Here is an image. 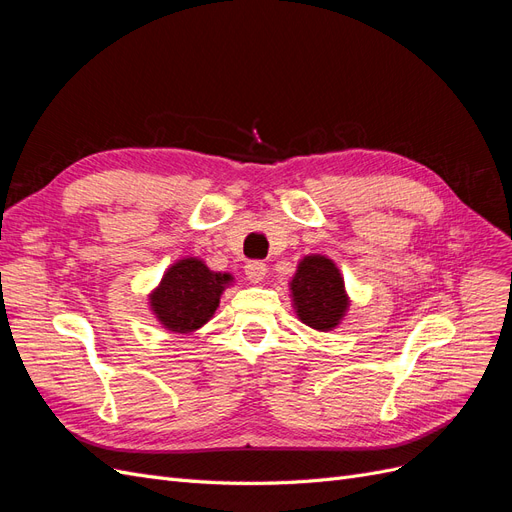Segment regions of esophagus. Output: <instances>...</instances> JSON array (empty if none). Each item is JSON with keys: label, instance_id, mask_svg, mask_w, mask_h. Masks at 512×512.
I'll return each instance as SVG.
<instances>
[{"label": "esophagus", "instance_id": "1", "mask_svg": "<svg viewBox=\"0 0 512 512\" xmlns=\"http://www.w3.org/2000/svg\"><path fill=\"white\" fill-rule=\"evenodd\" d=\"M245 275H247V280H250L252 284H258V282L265 280L267 265H265V262H260V260L247 262V265H245Z\"/></svg>", "mask_w": 512, "mask_h": 512}]
</instances>
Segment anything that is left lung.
<instances>
[{
	"mask_svg": "<svg viewBox=\"0 0 512 512\" xmlns=\"http://www.w3.org/2000/svg\"><path fill=\"white\" fill-rule=\"evenodd\" d=\"M297 316L316 331H331L346 316L350 305L344 277L327 256H305L290 282Z\"/></svg>",
	"mask_w": 512,
	"mask_h": 512,
	"instance_id": "left-lung-1",
	"label": "left lung"
}]
</instances>
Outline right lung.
<instances>
[{"mask_svg":"<svg viewBox=\"0 0 512 512\" xmlns=\"http://www.w3.org/2000/svg\"><path fill=\"white\" fill-rule=\"evenodd\" d=\"M232 277L211 271L203 260L183 258L149 294L151 312L173 333H192L211 320Z\"/></svg>","mask_w":512,"mask_h":512,"instance_id":"obj_1","label":"right lung"}]
</instances>
